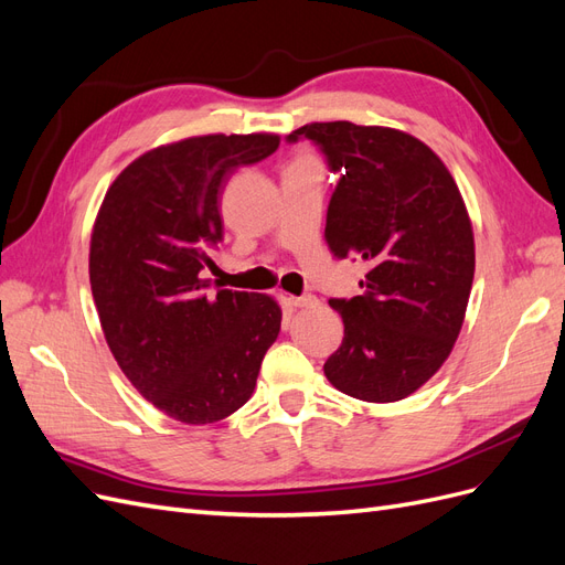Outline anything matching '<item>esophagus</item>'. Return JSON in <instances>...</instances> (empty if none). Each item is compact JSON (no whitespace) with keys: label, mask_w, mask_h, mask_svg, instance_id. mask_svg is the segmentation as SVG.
Here are the masks:
<instances>
[{"label":"esophagus","mask_w":565,"mask_h":565,"mask_svg":"<svg viewBox=\"0 0 565 565\" xmlns=\"http://www.w3.org/2000/svg\"><path fill=\"white\" fill-rule=\"evenodd\" d=\"M285 301H287L289 309H303V306H313V303H318V299H316V297H311V295H303V297L289 295V297H285Z\"/></svg>","instance_id":"obj_1"}]
</instances>
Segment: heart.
<instances>
[{"instance_id": "heart-1", "label": "heart", "mask_w": 565, "mask_h": 565, "mask_svg": "<svg viewBox=\"0 0 565 565\" xmlns=\"http://www.w3.org/2000/svg\"><path fill=\"white\" fill-rule=\"evenodd\" d=\"M297 160H311V158H309V156H299Z\"/></svg>"}]
</instances>
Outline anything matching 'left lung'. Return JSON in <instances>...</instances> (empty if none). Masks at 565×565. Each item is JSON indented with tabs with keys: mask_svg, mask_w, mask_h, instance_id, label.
Listing matches in <instances>:
<instances>
[{
	"mask_svg": "<svg viewBox=\"0 0 565 565\" xmlns=\"http://www.w3.org/2000/svg\"><path fill=\"white\" fill-rule=\"evenodd\" d=\"M316 141L341 179L324 241L334 256L367 262L363 295L332 299L344 320L324 363L334 388L365 403H396L429 382L465 322L476 247L465 198L448 167L413 134L313 122L287 136Z\"/></svg>",
	"mask_w": 565,
	"mask_h": 565,
	"instance_id": "1",
	"label": "left lung"
}]
</instances>
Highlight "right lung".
Masks as SVG:
<instances>
[{"instance_id":"add662e5","label":"right lung","mask_w":565,"mask_h":565,"mask_svg":"<svg viewBox=\"0 0 565 565\" xmlns=\"http://www.w3.org/2000/svg\"><path fill=\"white\" fill-rule=\"evenodd\" d=\"M278 134H207L152 148L100 202L89 282L115 361L141 396L183 424H214L254 393L282 311L268 295L202 278L224 235L218 195L237 167L268 158Z\"/></svg>"}]
</instances>
